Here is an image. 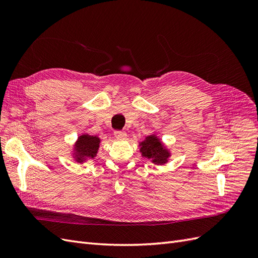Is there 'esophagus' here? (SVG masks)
Listing matches in <instances>:
<instances>
[{
	"instance_id": "34e87169",
	"label": "esophagus",
	"mask_w": 258,
	"mask_h": 258,
	"mask_svg": "<svg viewBox=\"0 0 258 258\" xmlns=\"http://www.w3.org/2000/svg\"><path fill=\"white\" fill-rule=\"evenodd\" d=\"M114 136H115V138H118V139H124V138L127 137L126 132L121 131V130H115L114 131Z\"/></svg>"
}]
</instances>
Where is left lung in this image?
Instances as JSON below:
<instances>
[{
    "instance_id": "8db88e82",
    "label": "left lung",
    "mask_w": 258,
    "mask_h": 258,
    "mask_svg": "<svg viewBox=\"0 0 258 258\" xmlns=\"http://www.w3.org/2000/svg\"><path fill=\"white\" fill-rule=\"evenodd\" d=\"M142 156L147 159H152L155 165H163L168 161L170 153L161 144L160 140L156 136L146 137L143 142L140 143Z\"/></svg>"
}]
</instances>
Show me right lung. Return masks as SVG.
<instances>
[{"mask_svg": "<svg viewBox=\"0 0 258 258\" xmlns=\"http://www.w3.org/2000/svg\"><path fill=\"white\" fill-rule=\"evenodd\" d=\"M100 145V139L89 135H83L75 144V159L83 162L87 158H93L97 155Z\"/></svg>", "mask_w": 258, "mask_h": 258, "instance_id": "add662e5", "label": "right lung"}]
</instances>
